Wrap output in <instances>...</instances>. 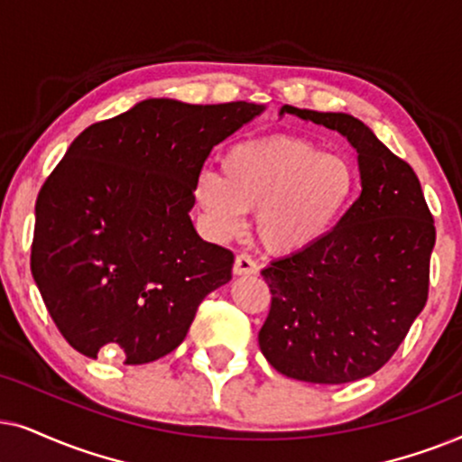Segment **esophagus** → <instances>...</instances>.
<instances>
[{"label":"esophagus","mask_w":462,"mask_h":462,"mask_svg":"<svg viewBox=\"0 0 462 462\" xmlns=\"http://www.w3.org/2000/svg\"><path fill=\"white\" fill-rule=\"evenodd\" d=\"M257 273H260V266H257V262L254 260V257L247 255V254L236 255V260H235V274L245 276V274H257Z\"/></svg>","instance_id":"esophagus-1"}]
</instances>
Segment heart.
I'll use <instances>...</instances> for the list:
<instances>
[{"label": "heart", "instance_id": "b5f03b06", "mask_svg": "<svg viewBox=\"0 0 462 462\" xmlns=\"http://www.w3.org/2000/svg\"><path fill=\"white\" fill-rule=\"evenodd\" d=\"M355 189L356 171L346 156L287 134L236 143L221 160V175L202 171L194 183L215 235H236L245 211H257V236L281 255L302 254L329 236Z\"/></svg>", "mask_w": 462, "mask_h": 462}]
</instances>
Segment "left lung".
I'll list each match as a JSON object with an SVG mask.
<instances>
[{"label":"left lung","instance_id":"1","mask_svg":"<svg viewBox=\"0 0 462 462\" xmlns=\"http://www.w3.org/2000/svg\"><path fill=\"white\" fill-rule=\"evenodd\" d=\"M282 114L350 141L359 153L361 196L321 243L262 270L273 302L257 340L287 378L355 383L395 355L427 304L433 215L410 164L364 122L291 106Z\"/></svg>","mask_w":462,"mask_h":462}]
</instances>
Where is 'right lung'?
I'll return each instance as SVG.
<instances>
[{
    "label": "right lung",
    "instance_id": "add662e5",
    "mask_svg": "<svg viewBox=\"0 0 462 462\" xmlns=\"http://www.w3.org/2000/svg\"><path fill=\"white\" fill-rule=\"evenodd\" d=\"M262 112L147 98L73 139L35 202L31 273L78 353L156 361L232 279V251L202 241L189 208L213 147Z\"/></svg>",
    "mask_w": 462,
    "mask_h": 462
}]
</instances>
